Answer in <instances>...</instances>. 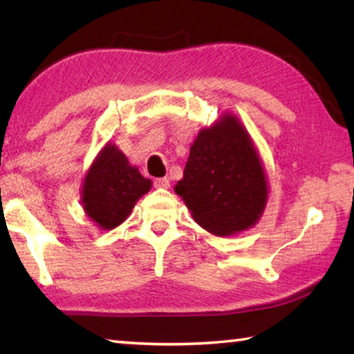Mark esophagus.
<instances>
[{
	"label": "esophagus",
	"mask_w": 354,
	"mask_h": 354,
	"mask_svg": "<svg viewBox=\"0 0 354 354\" xmlns=\"http://www.w3.org/2000/svg\"><path fill=\"white\" fill-rule=\"evenodd\" d=\"M154 187H158V189L170 187V179L169 178H156L154 179Z\"/></svg>",
	"instance_id": "1"
}]
</instances>
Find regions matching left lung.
Wrapping results in <instances>:
<instances>
[{
	"label": "left lung",
	"instance_id": "1",
	"mask_svg": "<svg viewBox=\"0 0 354 354\" xmlns=\"http://www.w3.org/2000/svg\"><path fill=\"white\" fill-rule=\"evenodd\" d=\"M192 217L214 236H232L257 223L268 187L259 154L236 115L201 129L175 185Z\"/></svg>",
	"mask_w": 354,
	"mask_h": 354
}]
</instances>
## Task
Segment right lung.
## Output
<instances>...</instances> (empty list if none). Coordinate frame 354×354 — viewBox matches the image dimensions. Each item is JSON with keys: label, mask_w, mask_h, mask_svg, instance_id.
<instances>
[{"label": "right lung", "mask_w": 354, "mask_h": 354, "mask_svg": "<svg viewBox=\"0 0 354 354\" xmlns=\"http://www.w3.org/2000/svg\"><path fill=\"white\" fill-rule=\"evenodd\" d=\"M149 189L151 179L143 178L127 156L107 143L84 179L81 203L87 217L101 230H113L128 218L137 200Z\"/></svg>", "instance_id": "add662e5"}]
</instances>
